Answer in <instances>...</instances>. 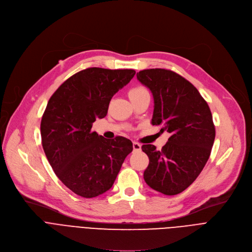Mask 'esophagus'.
<instances>
[{
    "label": "esophagus",
    "instance_id": "esophagus-1",
    "mask_svg": "<svg viewBox=\"0 0 252 252\" xmlns=\"http://www.w3.org/2000/svg\"><path fill=\"white\" fill-rule=\"evenodd\" d=\"M133 149L134 151H139L141 149V145L137 142H133Z\"/></svg>",
    "mask_w": 252,
    "mask_h": 252
}]
</instances>
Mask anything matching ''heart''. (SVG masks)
I'll return each mask as SVG.
<instances>
[{
  "label": "heart",
  "mask_w": 252,
  "mask_h": 252,
  "mask_svg": "<svg viewBox=\"0 0 252 252\" xmlns=\"http://www.w3.org/2000/svg\"><path fill=\"white\" fill-rule=\"evenodd\" d=\"M148 94L147 90L144 89L143 87H140V86H137V87H134L132 89L129 90V98L130 99H133V98H138V96H141L143 94Z\"/></svg>",
  "instance_id": "obj_1"
}]
</instances>
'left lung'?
Segmentation results:
<instances>
[{
    "mask_svg": "<svg viewBox=\"0 0 252 252\" xmlns=\"http://www.w3.org/2000/svg\"><path fill=\"white\" fill-rule=\"evenodd\" d=\"M137 80L153 95L151 124L170 133L161 150L142 145L149 158L144 181L163 195H178L195 182L209 159L215 140L212 113L199 91L175 71L144 69Z\"/></svg>",
    "mask_w": 252,
    "mask_h": 252,
    "instance_id": "8db88e82",
    "label": "left lung"
}]
</instances>
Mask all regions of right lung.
<instances>
[{
  "label": "right lung",
  "mask_w": 252,
  "mask_h": 252,
  "mask_svg": "<svg viewBox=\"0 0 252 252\" xmlns=\"http://www.w3.org/2000/svg\"><path fill=\"white\" fill-rule=\"evenodd\" d=\"M135 72L90 67L71 75L48 101L40 124L42 146L57 178L76 195L89 199L110 189L133 150L129 139H106L92 127L106 117L112 96Z\"/></svg>",
  "instance_id": "add662e5"
}]
</instances>
